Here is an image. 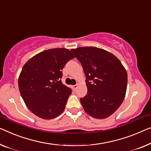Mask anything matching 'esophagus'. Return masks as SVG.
Segmentation results:
<instances>
[{
	"instance_id": "esophagus-1",
	"label": "esophagus",
	"mask_w": 151,
	"mask_h": 151,
	"mask_svg": "<svg viewBox=\"0 0 151 151\" xmlns=\"http://www.w3.org/2000/svg\"><path fill=\"white\" fill-rule=\"evenodd\" d=\"M77 87H78V85H73V86H72V88H73V89H74V90H75L76 88H77Z\"/></svg>"
}]
</instances>
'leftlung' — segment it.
<instances>
[{
  "label": "left lung",
  "mask_w": 151,
  "mask_h": 151,
  "mask_svg": "<svg viewBox=\"0 0 151 151\" xmlns=\"http://www.w3.org/2000/svg\"><path fill=\"white\" fill-rule=\"evenodd\" d=\"M81 63L86 76L87 95L81 98L84 111L92 117H109L122 104L125 96L127 73L117 58L95 47L71 49Z\"/></svg>",
  "instance_id": "8db88e82"
}]
</instances>
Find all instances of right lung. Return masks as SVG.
I'll list each match as a JSON object with an SVG mask.
<instances>
[{
    "label": "right lung",
    "mask_w": 151,
    "mask_h": 151,
    "mask_svg": "<svg viewBox=\"0 0 151 151\" xmlns=\"http://www.w3.org/2000/svg\"><path fill=\"white\" fill-rule=\"evenodd\" d=\"M74 58L67 49H50L36 54L24 65L18 86L26 106L36 116L52 119L64 111L72 90L60 80L62 70Z\"/></svg>",
    "instance_id": "obj_1"
}]
</instances>
